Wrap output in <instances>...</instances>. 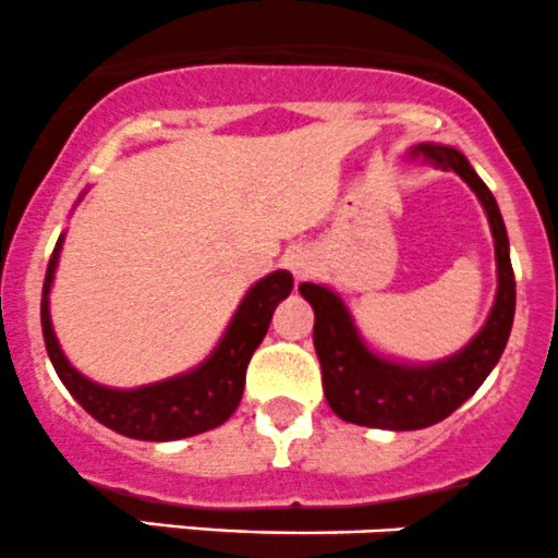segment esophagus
<instances>
[{
  "instance_id": "esophagus-1",
  "label": "esophagus",
  "mask_w": 558,
  "mask_h": 558,
  "mask_svg": "<svg viewBox=\"0 0 558 558\" xmlns=\"http://www.w3.org/2000/svg\"><path fill=\"white\" fill-rule=\"evenodd\" d=\"M286 269H289L296 280H305L307 275L316 269V262H313V256L305 247H294V251L286 253Z\"/></svg>"
}]
</instances>
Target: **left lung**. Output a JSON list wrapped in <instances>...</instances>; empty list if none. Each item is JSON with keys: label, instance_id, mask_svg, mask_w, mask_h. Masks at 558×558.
I'll return each instance as SVG.
<instances>
[{"label": "left lung", "instance_id": "obj_1", "mask_svg": "<svg viewBox=\"0 0 558 558\" xmlns=\"http://www.w3.org/2000/svg\"><path fill=\"white\" fill-rule=\"evenodd\" d=\"M411 155H423L441 171H456L483 204L496 245V275L499 289L485 327L463 345L458 354L430 365H403L378 356L360 338L349 307L327 286L302 283L305 296L316 313L313 345L322 362V381L327 403L340 420L365 428L420 430L441 423L461 403H466L480 384L488 378L505 351L515 316V275L510 264L505 220L499 204L477 171L458 149L439 144H420Z\"/></svg>", "mask_w": 558, "mask_h": 558}]
</instances>
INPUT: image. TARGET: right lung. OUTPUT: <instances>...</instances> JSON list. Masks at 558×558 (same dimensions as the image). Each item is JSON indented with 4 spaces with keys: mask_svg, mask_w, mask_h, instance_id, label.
<instances>
[{
    "mask_svg": "<svg viewBox=\"0 0 558 558\" xmlns=\"http://www.w3.org/2000/svg\"><path fill=\"white\" fill-rule=\"evenodd\" d=\"M62 240L64 234L57 240L46 269L40 322L46 351L68 392L95 416L97 423L117 430V434L130 436V439L174 441L223 425L240 405L247 362L267 335L275 307L294 289L291 272L278 269V272L267 275L256 286H251L220 343L198 367L182 373V376L166 378V381L147 384V387L111 389L81 376L70 365L68 356L62 354L57 335H53L48 291H51L53 272H57Z\"/></svg>",
    "mask_w": 558,
    "mask_h": 558,
    "instance_id": "right-lung-1",
    "label": "right lung"
}]
</instances>
